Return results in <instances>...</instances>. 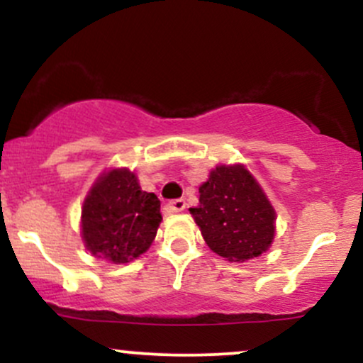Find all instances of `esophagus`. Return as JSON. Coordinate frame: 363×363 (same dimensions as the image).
I'll list each match as a JSON object with an SVG mask.
<instances>
[{"label":"esophagus","mask_w":363,"mask_h":363,"mask_svg":"<svg viewBox=\"0 0 363 363\" xmlns=\"http://www.w3.org/2000/svg\"><path fill=\"white\" fill-rule=\"evenodd\" d=\"M169 210L172 213H179V211H184L186 210V199H174V201L169 203Z\"/></svg>","instance_id":"obj_1"}]
</instances>
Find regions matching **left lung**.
I'll use <instances>...</instances> for the list:
<instances>
[{"label":"left lung","instance_id":"8db88e82","mask_svg":"<svg viewBox=\"0 0 363 363\" xmlns=\"http://www.w3.org/2000/svg\"><path fill=\"white\" fill-rule=\"evenodd\" d=\"M189 211L208 247L230 262L259 257L273 244L277 211L242 164L211 169Z\"/></svg>","mask_w":363,"mask_h":363}]
</instances>
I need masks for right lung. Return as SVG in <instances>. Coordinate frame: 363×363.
I'll use <instances>...</instances> for the list:
<instances>
[{
    "label": "right lung",
    "instance_id": "1",
    "mask_svg": "<svg viewBox=\"0 0 363 363\" xmlns=\"http://www.w3.org/2000/svg\"><path fill=\"white\" fill-rule=\"evenodd\" d=\"M160 222V199L141 191L136 174L109 169L83 201L82 240L91 256L124 264L148 251Z\"/></svg>",
    "mask_w": 363,
    "mask_h": 363
}]
</instances>
